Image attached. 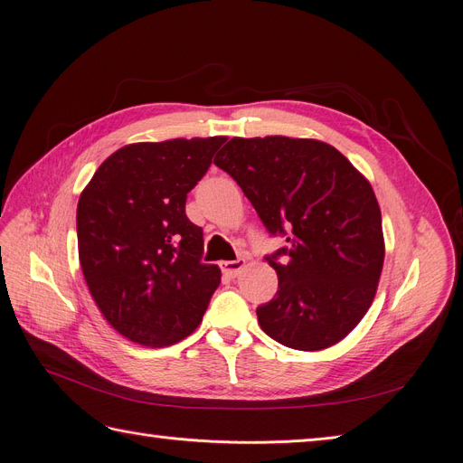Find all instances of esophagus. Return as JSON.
I'll list each match as a JSON object with an SVG mask.
<instances>
[{"instance_id":"34e87169","label":"esophagus","mask_w":463,"mask_h":463,"mask_svg":"<svg viewBox=\"0 0 463 463\" xmlns=\"http://www.w3.org/2000/svg\"><path fill=\"white\" fill-rule=\"evenodd\" d=\"M243 266H245V259H237V260L222 262V272H223V276L235 278L237 274H240V272L243 270Z\"/></svg>"}]
</instances>
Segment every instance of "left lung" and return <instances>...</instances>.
<instances>
[{
	"label": "left lung",
	"mask_w": 463,
	"mask_h": 463,
	"mask_svg": "<svg viewBox=\"0 0 463 463\" xmlns=\"http://www.w3.org/2000/svg\"><path fill=\"white\" fill-rule=\"evenodd\" d=\"M214 164L288 241L266 257L278 291L257 309L260 328L301 352L344 340L369 311L384 264L381 206L365 175L326 143L279 135L233 137Z\"/></svg>",
	"instance_id": "1"
}]
</instances>
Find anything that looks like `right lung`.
Here are the masks:
<instances>
[{"mask_svg":"<svg viewBox=\"0 0 463 463\" xmlns=\"http://www.w3.org/2000/svg\"><path fill=\"white\" fill-rule=\"evenodd\" d=\"M226 137L135 143L98 167L77 206L79 260L104 318L125 338L164 347L197 328L220 284L204 264L187 193Z\"/></svg>","mask_w":463,"mask_h":463,"instance_id":"1","label":"right lung"}]
</instances>
